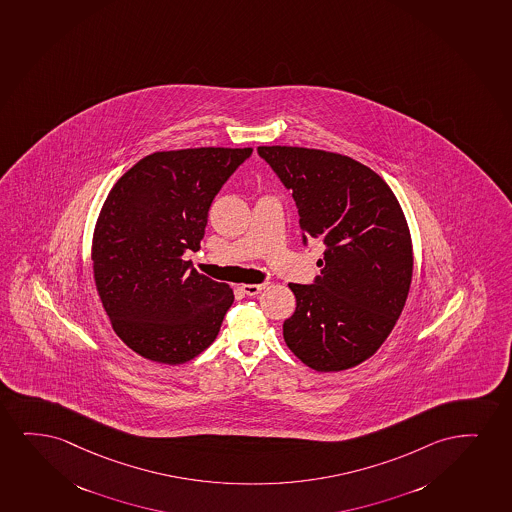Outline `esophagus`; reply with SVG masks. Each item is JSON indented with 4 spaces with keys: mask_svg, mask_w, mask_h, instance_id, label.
I'll return each instance as SVG.
<instances>
[{
    "mask_svg": "<svg viewBox=\"0 0 512 512\" xmlns=\"http://www.w3.org/2000/svg\"><path fill=\"white\" fill-rule=\"evenodd\" d=\"M266 286L267 283H260V285H243L241 286V290H243L246 295H257V293L262 292Z\"/></svg>",
    "mask_w": 512,
    "mask_h": 512,
    "instance_id": "1",
    "label": "esophagus"
}]
</instances>
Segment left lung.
<instances>
[{"label":"left lung","mask_w":512,"mask_h":512,"mask_svg":"<svg viewBox=\"0 0 512 512\" xmlns=\"http://www.w3.org/2000/svg\"><path fill=\"white\" fill-rule=\"evenodd\" d=\"M299 208L302 241H321V276L290 283L297 307L283 323L286 346L316 372H340L379 351L410 292V229L391 187L349 156L260 146Z\"/></svg>","instance_id":"8db88e82"}]
</instances>
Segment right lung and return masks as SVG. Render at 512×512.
Returning a JSON list of instances; mask_svg holds the SVG:
<instances>
[{
    "label": "right lung",
    "instance_id": "add662e5",
    "mask_svg": "<svg viewBox=\"0 0 512 512\" xmlns=\"http://www.w3.org/2000/svg\"><path fill=\"white\" fill-rule=\"evenodd\" d=\"M252 151L149 154L107 194L93 231V278L114 332L142 358L180 365L217 339L233 290L182 255L200 250L213 198Z\"/></svg>",
    "mask_w": 512,
    "mask_h": 512
}]
</instances>
